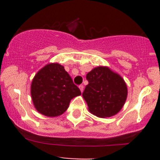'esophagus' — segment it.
Listing matches in <instances>:
<instances>
[{"label": "esophagus", "instance_id": "34e87169", "mask_svg": "<svg viewBox=\"0 0 160 160\" xmlns=\"http://www.w3.org/2000/svg\"><path fill=\"white\" fill-rule=\"evenodd\" d=\"M79 88H80V91L83 92V88H84V87H83V84H81V85H80V86H79Z\"/></svg>", "mask_w": 160, "mask_h": 160}]
</instances>
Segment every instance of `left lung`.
Masks as SVG:
<instances>
[{
    "label": "left lung",
    "instance_id": "8db88e82",
    "mask_svg": "<svg viewBox=\"0 0 160 160\" xmlns=\"http://www.w3.org/2000/svg\"><path fill=\"white\" fill-rule=\"evenodd\" d=\"M88 84L83 93L90 112L100 118L118 114L126 101L128 89L120 75L108 67H98L87 74Z\"/></svg>",
    "mask_w": 160,
    "mask_h": 160
}]
</instances>
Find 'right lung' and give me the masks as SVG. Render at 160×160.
I'll return each instance as SVG.
<instances>
[{"label":"right lung","instance_id":"obj_1","mask_svg":"<svg viewBox=\"0 0 160 160\" xmlns=\"http://www.w3.org/2000/svg\"><path fill=\"white\" fill-rule=\"evenodd\" d=\"M80 94V89L59 63L45 66L37 72L31 85L34 106L38 112L48 117L63 114L71 100Z\"/></svg>","mask_w":160,"mask_h":160}]
</instances>
